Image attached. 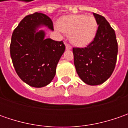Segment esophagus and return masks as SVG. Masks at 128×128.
<instances>
[{
    "instance_id": "1",
    "label": "esophagus",
    "mask_w": 128,
    "mask_h": 128,
    "mask_svg": "<svg viewBox=\"0 0 128 128\" xmlns=\"http://www.w3.org/2000/svg\"><path fill=\"white\" fill-rule=\"evenodd\" d=\"M66 50H71L72 47L69 45V44H68V43H66Z\"/></svg>"
}]
</instances>
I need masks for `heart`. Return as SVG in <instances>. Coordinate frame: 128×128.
Segmentation results:
<instances>
[{"label": "heart", "instance_id": "obj_1", "mask_svg": "<svg viewBox=\"0 0 128 128\" xmlns=\"http://www.w3.org/2000/svg\"><path fill=\"white\" fill-rule=\"evenodd\" d=\"M57 28L68 34L70 41L74 46L86 47L95 39L98 22L93 16L70 15L61 18Z\"/></svg>", "mask_w": 128, "mask_h": 128}]
</instances>
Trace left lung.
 <instances>
[{"label": "left lung", "mask_w": 128, "mask_h": 128, "mask_svg": "<svg viewBox=\"0 0 128 128\" xmlns=\"http://www.w3.org/2000/svg\"><path fill=\"white\" fill-rule=\"evenodd\" d=\"M98 28L95 39L85 48H74V65L82 81L90 86L102 84L116 67L118 42L115 30L105 18L93 12Z\"/></svg>", "instance_id": "1"}]
</instances>
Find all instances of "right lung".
<instances>
[{
    "instance_id": "right-lung-1",
    "label": "right lung",
    "mask_w": 128,
    "mask_h": 128,
    "mask_svg": "<svg viewBox=\"0 0 128 128\" xmlns=\"http://www.w3.org/2000/svg\"><path fill=\"white\" fill-rule=\"evenodd\" d=\"M53 30L52 22L46 15L35 12L24 18L14 30L10 46V57L18 76L34 88L50 84L66 46L62 41L46 38L40 28Z\"/></svg>"
}]
</instances>
